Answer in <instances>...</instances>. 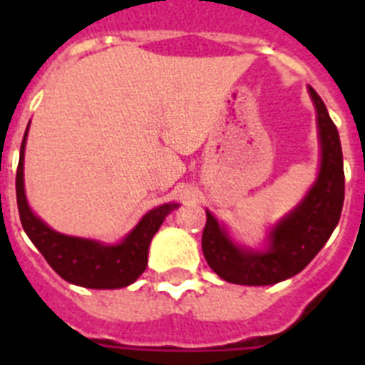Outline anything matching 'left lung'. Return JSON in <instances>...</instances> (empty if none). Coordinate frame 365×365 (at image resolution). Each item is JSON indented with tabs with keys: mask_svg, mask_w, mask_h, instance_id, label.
<instances>
[{
	"mask_svg": "<svg viewBox=\"0 0 365 365\" xmlns=\"http://www.w3.org/2000/svg\"><path fill=\"white\" fill-rule=\"evenodd\" d=\"M318 113L322 166L318 180L302 205L270 232V247L263 252L241 250L206 212L202 254L210 269L228 283L272 285L302 272L320 252L340 221L346 177L340 137L318 93L309 87Z\"/></svg>",
	"mask_w": 365,
	"mask_h": 365,
	"instance_id": "left-lung-1",
	"label": "left lung"
}]
</instances>
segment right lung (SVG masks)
<instances>
[{"label":"right lung","mask_w":365,"mask_h":365,"mask_svg":"<svg viewBox=\"0 0 365 365\" xmlns=\"http://www.w3.org/2000/svg\"><path fill=\"white\" fill-rule=\"evenodd\" d=\"M27 131L24 135L19 164L16 172V199L24 230L36 245L41 256L47 259L54 272L73 285L87 289H120L128 287L146 270L148 248L151 237L159 230L166 217L177 205H163L148 212L137 227L128 234L120 245L104 247L91 240H80L51 230L43 221L32 214L24 190V148Z\"/></svg>","instance_id":"add662e5"}]
</instances>
